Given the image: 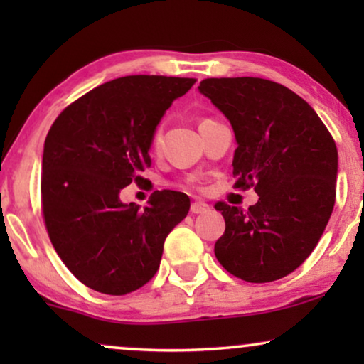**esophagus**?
I'll list each match as a JSON object with an SVG mask.
<instances>
[{
	"mask_svg": "<svg viewBox=\"0 0 364 364\" xmlns=\"http://www.w3.org/2000/svg\"><path fill=\"white\" fill-rule=\"evenodd\" d=\"M208 210H210V207H208L205 202H193L191 205L192 213H207Z\"/></svg>",
	"mask_w": 364,
	"mask_h": 364,
	"instance_id": "1",
	"label": "esophagus"
}]
</instances>
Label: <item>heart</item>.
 Listing matches in <instances>:
<instances>
[{
	"mask_svg": "<svg viewBox=\"0 0 364 364\" xmlns=\"http://www.w3.org/2000/svg\"><path fill=\"white\" fill-rule=\"evenodd\" d=\"M161 142H162V129L157 127L156 131L152 132V137H151V146L154 151H159V147H161Z\"/></svg>",
	"mask_w": 364,
	"mask_h": 364,
	"instance_id": "1",
	"label": "heart"
}]
</instances>
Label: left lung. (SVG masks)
I'll list each match as a JSON object with an SVG mask.
<instances>
[{
  "instance_id": "obj_1",
  "label": "left lung",
  "mask_w": 364,
  "mask_h": 364,
  "mask_svg": "<svg viewBox=\"0 0 364 364\" xmlns=\"http://www.w3.org/2000/svg\"><path fill=\"white\" fill-rule=\"evenodd\" d=\"M198 91L235 132L233 187L258 193L248 210L215 203L225 218L217 260L250 283L290 275L320 242L335 207L336 144L310 104L278 82L208 77Z\"/></svg>"
}]
</instances>
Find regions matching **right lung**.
<instances>
[{
    "mask_svg": "<svg viewBox=\"0 0 364 364\" xmlns=\"http://www.w3.org/2000/svg\"><path fill=\"white\" fill-rule=\"evenodd\" d=\"M193 77L126 76L76 99L56 117L43 152L41 208L54 250L84 285L126 295L161 265L164 242L191 208L186 193L156 191L149 205L119 193L151 167V137Z\"/></svg>",
    "mask_w": 364,
    "mask_h": 364,
    "instance_id": "obj_1",
    "label": "right lung"
}]
</instances>
